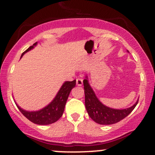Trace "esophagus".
<instances>
[{
    "mask_svg": "<svg viewBox=\"0 0 155 155\" xmlns=\"http://www.w3.org/2000/svg\"><path fill=\"white\" fill-rule=\"evenodd\" d=\"M83 84V79H81V78H78V79H76V84L78 85V86H81Z\"/></svg>",
    "mask_w": 155,
    "mask_h": 155,
    "instance_id": "esophagus-1",
    "label": "esophagus"
}]
</instances>
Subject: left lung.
<instances>
[{
	"mask_svg": "<svg viewBox=\"0 0 155 155\" xmlns=\"http://www.w3.org/2000/svg\"><path fill=\"white\" fill-rule=\"evenodd\" d=\"M83 82L87 111L92 120L100 124H112L120 122L128 116L138 104V101L133 106L127 109L110 108L98 101L93 90L90 87L87 79H84Z\"/></svg>",
	"mask_w": 155,
	"mask_h": 155,
	"instance_id": "8db88e82",
	"label": "left lung"
}]
</instances>
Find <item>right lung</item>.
<instances>
[{
    "label": "right lung",
    "instance_id": "right-lung-1",
    "mask_svg": "<svg viewBox=\"0 0 155 155\" xmlns=\"http://www.w3.org/2000/svg\"><path fill=\"white\" fill-rule=\"evenodd\" d=\"M36 42L31 46L27 50L22 53V56L25 53L33 49L34 46L36 45ZM21 56V57H22ZM76 86V80L72 81H66L63 84L62 87L58 92V95L54 97L52 102L48 105L43 109L38 111H26L20 107H18L21 113L26 117L28 120L31 121L33 123L41 125H46V124H52L57 122L63 115L64 109H65V104L70 94L71 90Z\"/></svg>",
    "mask_w": 155,
    "mask_h": 155
}]
</instances>
